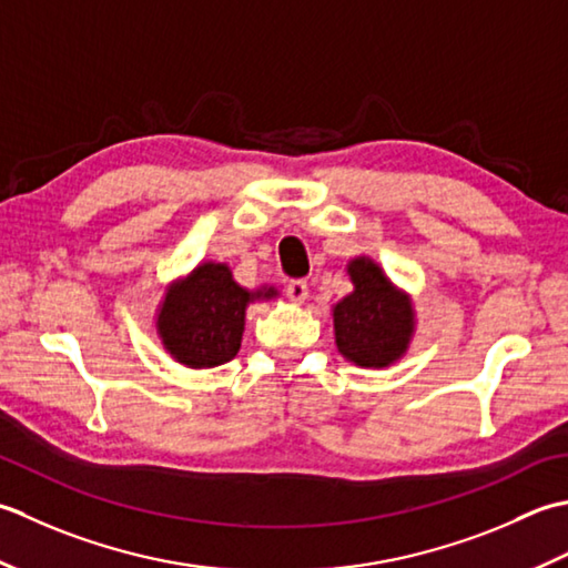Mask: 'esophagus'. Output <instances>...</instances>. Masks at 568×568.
Wrapping results in <instances>:
<instances>
[{
  "mask_svg": "<svg viewBox=\"0 0 568 568\" xmlns=\"http://www.w3.org/2000/svg\"><path fill=\"white\" fill-rule=\"evenodd\" d=\"M286 296L288 301H294V304H304L308 298V284L304 280H294L286 284Z\"/></svg>",
  "mask_w": 568,
  "mask_h": 568,
  "instance_id": "esophagus-1",
  "label": "esophagus"
}]
</instances>
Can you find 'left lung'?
Segmentation results:
<instances>
[{
  "label": "left lung",
  "instance_id": "1",
  "mask_svg": "<svg viewBox=\"0 0 568 568\" xmlns=\"http://www.w3.org/2000/svg\"><path fill=\"white\" fill-rule=\"evenodd\" d=\"M345 270L353 292L331 308L335 348L357 367L382 369L399 363L416 333L412 296L367 254H357Z\"/></svg>",
  "mask_w": 568,
  "mask_h": 568
}]
</instances>
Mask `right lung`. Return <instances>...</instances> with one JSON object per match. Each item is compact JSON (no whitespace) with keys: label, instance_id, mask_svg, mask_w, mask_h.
<instances>
[{"label":"right lung","instance_id":"obj_1","mask_svg":"<svg viewBox=\"0 0 568 568\" xmlns=\"http://www.w3.org/2000/svg\"><path fill=\"white\" fill-rule=\"evenodd\" d=\"M276 296V286H240L225 262L205 260L164 288L154 314L156 338L183 367H217L240 351L247 306Z\"/></svg>","mask_w":568,"mask_h":568}]
</instances>
